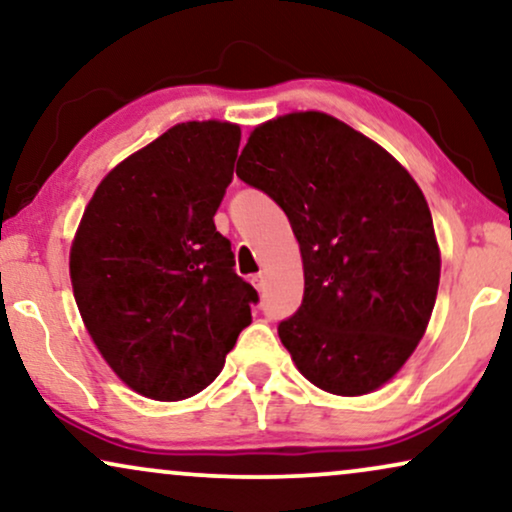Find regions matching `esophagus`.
<instances>
[{"mask_svg":"<svg viewBox=\"0 0 512 512\" xmlns=\"http://www.w3.org/2000/svg\"><path fill=\"white\" fill-rule=\"evenodd\" d=\"M252 286H255V288L262 293L264 286H267V276H264V274H255V276H252Z\"/></svg>","mask_w":512,"mask_h":512,"instance_id":"1","label":"esophagus"}]
</instances>
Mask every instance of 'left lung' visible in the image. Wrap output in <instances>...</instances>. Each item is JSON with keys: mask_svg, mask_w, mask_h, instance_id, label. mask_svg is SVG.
<instances>
[{"mask_svg": "<svg viewBox=\"0 0 512 512\" xmlns=\"http://www.w3.org/2000/svg\"><path fill=\"white\" fill-rule=\"evenodd\" d=\"M236 174L281 205L300 243L302 307L278 326L297 371L338 397L390 383L425 335L442 271L416 179L319 111L257 125Z\"/></svg>", "mask_w": 512, "mask_h": 512, "instance_id": "obj_1", "label": "left lung"}]
</instances>
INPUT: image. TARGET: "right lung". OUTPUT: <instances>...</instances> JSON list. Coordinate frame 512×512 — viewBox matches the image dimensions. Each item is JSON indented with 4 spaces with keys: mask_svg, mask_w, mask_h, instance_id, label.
I'll use <instances>...</instances> for the list:
<instances>
[{
    "mask_svg": "<svg viewBox=\"0 0 512 512\" xmlns=\"http://www.w3.org/2000/svg\"><path fill=\"white\" fill-rule=\"evenodd\" d=\"M241 127L179 122L115 165L70 245L73 295L96 349L141 397L189 399L222 373L257 293L215 212Z\"/></svg>",
    "mask_w": 512,
    "mask_h": 512,
    "instance_id": "right-lung-1",
    "label": "right lung"
}]
</instances>
